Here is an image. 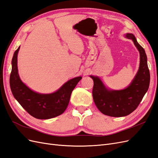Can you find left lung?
I'll return each mask as SVG.
<instances>
[{
	"mask_svg": "<svg viewBox=\"0 0 158 158\" xmlns=\"http://www.w3.org/2000/svg\"><path fill=\"white\" fill-rule=\"evenodd\" d=\"M126 37L132 40L140 56L139 70L131 85L123 90H108L98 77L90 76L94 80L92 94L95 106L103 114L110 117H125L132 113L139 106L150 85V74L145 51L132 33H127Z\"/></svg>",
	"mask_w": 158,
	"mask_h": 158,
	"instance_id": "left-lung-1",
	"label": "left lung"
}]
</instances>
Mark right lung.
Returning <instances> with one entry per match:
<instances>
[{"instance_id": "right-lung-1", "label": "right lung", "mask_w": 158, "mask_h": 158, "mask_svg": "<svg viewBox=\"0 0 158 158\" xmlns=\"http://www.w3.org/2000/svg\"><path fill=\"white\" fill-rule=\"evenodd\" d=\"M20 47L14 52L12 60L10 85L14 97L30 115L36 118L48 119L63 114L67 108L72 92L82 77L70 80L51 94L33 92L22 82L18 73L17 56Z\"/></svg>"}]
</instances>
